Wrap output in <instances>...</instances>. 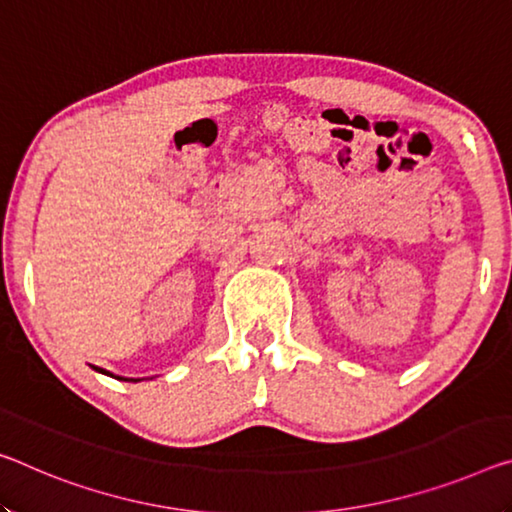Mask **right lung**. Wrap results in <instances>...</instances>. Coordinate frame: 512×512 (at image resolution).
Wrapping results in <instances>:
<instances>
[{
	"label": "right lung",
	"instance_id": "1",
	"mask_svg": "<svg viewBox=\"0 0 512 512\" xmlns=\"http://www.w3.org/2000/svg\"><path fill=\"white\" fill-rule=\"evenodd\" d=\"M95 371H100V373H104V376H111V378H116V380H127V383H139V380H143V378H125V376H116V373H111V371H107V369H100V367H95Z\"/></svg>",
	"mask_w": 512,
	"mask_h": 512
}]
</instances>
